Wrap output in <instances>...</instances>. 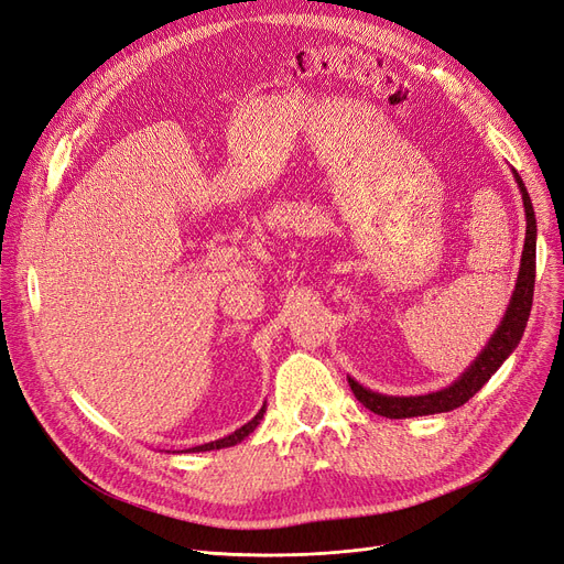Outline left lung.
Instances as JSON below:
<instances>
[{
	"label": "left lung",
	"instance_id": "8db88e82",
	"mask_svg": "<svg viewBox=\"0 0 564 564\" xmlns=\"http://www.w3.org/2000/svg\"><path fill=\"white\" fill-rule=\"evenodd\" d=\"M513 180L518 189H521L523 196V208H525V245H523V254H521V268H518V278L511 301L507 305L505 317L500 326L495 328L490 335L488 345L481 349V354L471 360L469 368L448 384L446 389L425 393V395H384L366 389L364 384H358L354 377L349 379V387L360 404L379 416L387 419H412V416H427V414H440V412H452L460 404H465L486 381L498 372V368L505 364V360L511 356V351L518 347L530 317L532 310V294H534V268H536V219H534V208L530 194L525 189V183L521 175L511 169Z\"/></svg>",
	"mask_w": 564,
	"mask_h": 564
}]
</instances>
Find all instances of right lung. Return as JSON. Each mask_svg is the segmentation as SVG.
<instances>
[{
  "mask_svg": "<svg viewBox=\"0 0 564 564\" xmlns=\"http://www.w3.org/2000/svg\"><path fill=\"white\" fill-rule=\"evenodd\" d=\"M263 414H265V404L263 408L259 410V414L252 419V421H247L245 425H240L238 431H234L231 435H227V437H221V440H215V442H208V444H200V446H192V448H187L189 454H198V452H213V448H227V446H236L238 442H242L247 435L250 433H254V427L259 425V421L263 419ZM185 452V454H187Z\"/></svg>",
  "mask_w": 564,
  "mask_h": 564,
  "instance_id": "1",
  "label": "right lung"
}]
</instances>
